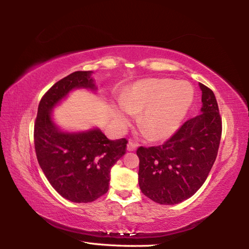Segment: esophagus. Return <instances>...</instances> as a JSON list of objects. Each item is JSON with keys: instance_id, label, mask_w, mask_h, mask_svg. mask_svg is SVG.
<instances>
[{"instance_id": "1", "label": "esophagus", "mask_w": 249, "mask_h": 249, "mask_svg": "<svg viewBox=\"0 0 249 249\" xmlns=\"http://www.w3.org/2000/svg\"><path fill=\"white\" fill-rule=\"evenodd\" d=\"M136 148H137V144H135V142H129L127 146H126V149L128 151H134L136 150Z\"/></svg>"}]
</instances>
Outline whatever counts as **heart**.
I'll return each mask as SVG.
<instances>
[{"mask_svg": "<svg viewBox=\"0 0 249 249\" xmlns=\"http://www.w3.org/2000/svg\"><path fill=\"white\" fill-rule=\"evenodd\" d=\"M195 99V89L187 81L170 78L141 80L121 96L122 107H114L117 125L129 124L130 113L137 114V123L151 141H165L182 124Z\"/></svg>", "mask_w": 249, "mask_h": 249, "instance_id": "b5f03b06", "label": "heart"}]
</instances>
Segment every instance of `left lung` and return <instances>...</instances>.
<instances>
[{
    "label": "left lung",
    "mask_w": 249,
    "mask_h": 249,
    "mask_svg": "<svg viewBox=\"0 0 249 249\" xmlns=\"http://www.w3.org/2000/svg\"><path fill=\"white\" fill-rule=\"evenodd\" d=\"M202 107L165 144L140 147L138 183L142 192L159 204L174 205L191 197L208 178L215 161L222 120L213 91L199 83Z\"/></svg>",
    "instance_id": "left-lung-1"
}]
</instances>
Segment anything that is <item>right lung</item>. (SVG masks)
<instances>
[{
	"label": "right lung",
	"instance_id": "obj_1",
	"mask_svg": "<svg viewBox=\"0 0 249 249\" xmlns=\"http://www.w3.org/2000/svg\"><path fill=\"white\" fill-rule=\"evenodd\" d=\"M92 71H75L54 83L38 105L34 128L35 150L46 178L59 195L88 203L108 190L111 168L125 154V138L111 141L98 127L79 132L61 129L53 111L71 91H96Z\"/></svg>",
	"mask_w": 249,
	"mask_h": 249
}]
</instances>
